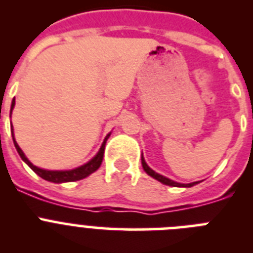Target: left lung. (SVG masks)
Returning <instances> with one entry per match:
<instances>
[{"label":"left lung","instance_id":"1","mask_svg":"<svg viewBox=\"0 0 253 253\" xmlns=\"http://www.w3.org/2000/svg\"><path fill=\"white\" fill-rule=\"evenodd\" d=\"M142 166H143V169H144V171H146L147 173L151 176V177L156 178L157 181L162 182L163 185H169V186H176V187H191V186H194V185L199 184V181H196V182H191V184H178V182H176V181H172V180H169V178L165 177V176L160 175V173L154 172L153 169H152L151 167L147 165L146 161H144V158H143V156H142Z\"/></svg>","mask_w":253,"mask_h":253}]
</instances>
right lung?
Here are the masks:
<instances>
[{"mask_svg":"<svg viewBox=\"0 0 253 253\" xmlns=\"http://www.w3.org/2000/svg\"><path fill=\"white\" fill-rule=\"evenodd\" d=\"M15 106V100H12V104H11V113H12V109ZM12 133V139H13V144L16 147V151L17 153L20 154V157L22 158V161L30 167L33 171L39 175L40 177L44 178L46 181H50V182H55V184H62V182H72V181H78V180H82V178L87 177V176H90L92 172H95L96 169H99L101 166V162H102V158H104V152H105V144H106V140L107 138L110 137V134L109 133L105 138L104 143H102L101 148L100 151L97 152L95 157L92 158L91 161H88L87 163L82 165V166L77 167L75 169H67V171H50V169H39V167L34 166L30 161L26 158V156L24 154V152L21 151V148L19 147V144L16 143L15 138H13V129L11 130Z\"/></svg>","mask_w":253,"mask_h":253,"instance_id":"obj_1","label":"right lung"}]
</instances>
